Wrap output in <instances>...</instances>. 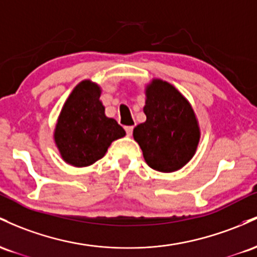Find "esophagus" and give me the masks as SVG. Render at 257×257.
Returning a JSON list of instances; mask_svg holds the SVG:
<instances>
[{"instance_id":"esophagus-1","label":"esophagus","mask_w":257,"mask_h":257,"mask_svg":"<svg viewBox=\"0 0 257 257\" xmlns=\"http://www.w3.org/2000/svg\"><path fill=\"white\" fill-rule=\"evenodd\" d=\"M125 131H126V134L128 135V136H131L132 131H134V126H126Z\"/></svg>"}]
</instances>
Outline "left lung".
<instances>
[{"instance_id":"left-lung-1","label":"left lung","mask_w":257,"mask_h":257,"mask_svg":"<svg viewBox=\"0 0 257 257\" xmlns=\"http://www.w3.org/2000/svg\"><path fill=\"white\" fill-rule=\"evenodd\" d=\"M146 96L147 120L135 127V141L152 169L180 170L193 158L200 138L194 111L188 100L163 80H153Z\"/></svg>"}]
</instances>
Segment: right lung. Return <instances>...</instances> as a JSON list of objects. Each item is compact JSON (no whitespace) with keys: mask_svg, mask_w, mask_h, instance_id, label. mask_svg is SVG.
<instances>
[{"mask_svg":"<svg viewBox=\"0 0 257 257\" xmlns=\"http://www.w3.org/2000/svg\"><path fill=\"white\" fill-rule=\"evenodd\" d=\"M100 88L90 80L80 82L66 99L54 130L60 155L76 167L102 159L115 140L125 136L116 120L106 117Z\"/></svg>","mask_w":257,"mask_h":257,"instance_id":"1","label":"right lung"}]
</instances>
